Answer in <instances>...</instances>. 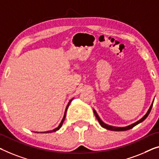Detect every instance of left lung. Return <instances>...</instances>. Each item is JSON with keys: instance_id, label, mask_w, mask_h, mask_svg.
<instances>
[{"instance_id": "1", "label": "left lung", "mask_w": 159, "mask_h": 159, "mask_svg": "<svg viewBox=\"0 0 159 159\" xmlns=\"http://www.w3.org/2000/svg\"><path fill=\"white\" fill-rule=\"evenodd\" d=\"M153 101H154V99H153ZM153 101L152 103H151V106H150V108H149V109L148 110L147 113H146V114L144 115L142 117L140 120H139L138 121H136V122L134 123V124H131V125H127V126H124V127H116V126H113V125H108V124H105V123H104V122L103 121V120L101 119L100 117L98 116V113H96V110H95V109H93V113H94V114H95V116H96V118H97V120H98L99 124H100V125H101V126H102L103 128H104V129H107V130H110V131H127V130H129V129H132V128H134V127L135 126V125H138L139 124H140V123L143 122V120H145L146 118H147V116H148L149 115V113H150V112H151V108H152L153 103Z\"/></svg>"}]
</instances>
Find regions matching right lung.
Listing matches in <instances>:
<instances>
[{
	"instance_id": "right-lung-1",
	"label": "right lung",
	"mask_w": 159,
	"mask_h": 159,
	"mask_svg": "<svg viewBox=\"0 0 159 159\" xmlns=\"http://www.w3.org/2000/svg\"><path fill=\"white\" fill-rule=\"evenodd\" d=\"M73 99V98L72 99H70V100L69 101V102H68V103L67 106H66V110H65V113H64V116H63V119H62V120H61V122L60 123V124H59L58 126L57 127V128H56V129H54L53 130H51V131H44V132H41V133H42V134H45V133H46V134H47V133H53V132H55V131H58V130L61 129V127L62 126V125H63V121H64V120H65V118H66V111H67L68 108V106H69V104L70 103V102H71ZM35 133H39V132H36V131H35Z\"/></svg>"
}]
</instances>
